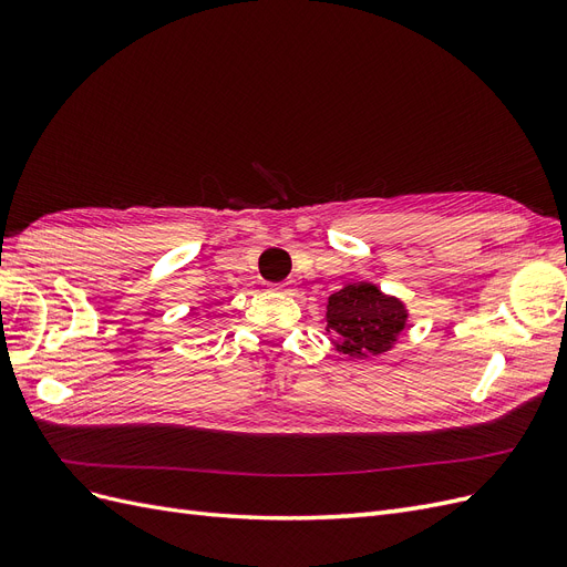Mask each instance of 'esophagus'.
I'll return each instance as SVG.
<instances>
[{
  "instance_id": "1",
  "label": "esophagus",
  "mask_w": 567,
  "mask_h": 567,
  "mask_svg": "<svg viewBox=\"0 0 567 567\" xmlns=\"http://www.w3.org/2000/svg\"><path fill=\"white\" fill-rule=\"evenodd\" d=\"M271 290H277V293H290L293 286H290L288 281H281V284H271Z\"/></svg>"
}]
</instances>
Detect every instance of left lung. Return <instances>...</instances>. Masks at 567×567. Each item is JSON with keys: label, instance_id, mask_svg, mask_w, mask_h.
Instances as JSON below:
<instances>
[{"label": "left lung", "instance_id": "1", "mask_svg": "<svg viewBox=\"0 0 567 567\" xmlns=\"http://www.w3.org/2000/svg\"><path fill=\"white\" fill-rule=\"evenodd\" d=\"M404 326V302L367 281L348 284L326 305V331L333 333L336 350L354 359L388 352Z\"/></svg>", "mask_w": 567, "mask_h": 567}]
</instances>
